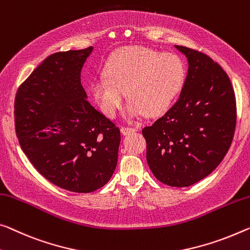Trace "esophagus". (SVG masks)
Segmentation results:
<instances>
[{"mask_svg":"<svg viewBox=\"0 0 250 250\" xmlns=\"http://www.w3.org/2000/svg\"><path fill=\"white\" fill-rule=\"evenodd\" d=\"M138 128L137 127H122L121 128V133L123 134V135H128V134L133 133V132H137Z\"/></svg>","mask_w":250,"mask_h":250,"instance_id":"obj_1","label":"esophagus"}]
</instances>
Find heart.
Masks as SVG:
<instances>
[{
    "mask_svg": "<svg viewBox=\"0 0 250 250\" xmlns=\"http://www.w3.org/2000/svg\"><path fill=\"white\" fill-rule=\"evenodd\" d=\"M104 72L106 78L93 80L89 91L107 117L116 116L125 93L132 101L128 116L163 113L186 82V66L179 56L144 47H128L114 53Z\"/></svg>",
    "mask_w": 250,
    "mask_h": 250,
    "instance_id": "heart-1",
    "label": "heart"
}]
</instances>
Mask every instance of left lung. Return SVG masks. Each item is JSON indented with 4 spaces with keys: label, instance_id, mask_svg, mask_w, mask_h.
<instances>
[{
    "label": "left lung",
    "instance_id": "obj_1",
    "mask_svg": "<svg viewBox=\"0 0 250 250\" xmlns=\"http://www.w3.org/2000/svg\"><path fill=\"white\" fill-rule=\"evenodd\" d=\"M175 48L189 64L181 94L142 133L152 173L167 186L183 188L205 179L224 160L237 115L235 93L224 69L200 51Z\"/></svg>",
    "mask_w": 250,
    "mask_h": 250
}]
</instances>
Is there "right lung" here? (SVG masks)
Listing matches in <instances>:
<instances>
[{
	"label": "right lung",
	"instance_id": "right-lung-1",
	"mask_svg": "<svg viewBox=\"0 0 250 250\" xmlns=\"http://www.w3.org/2000/svg\"><path fill=\"white\" fill-rule=\"evenodd\" d=\"M93 47L57 52L19 87L15 132L22 151L57 187L89 193L109 181L121 132L87 101L80 72Z\"/></svg>",
	"mask_w": 250,
	"mask_h": 250
}]
</instances>
